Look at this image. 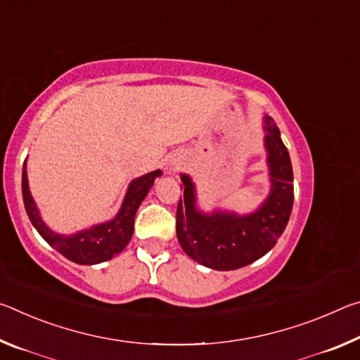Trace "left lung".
<instances>
[{
	"label": "left lung",
	"mask_w": 360,
	"mask_h": 360,
	"mask_svg": "<svg viewBox=\"0 0 360 360\" xmlns=\"http://www.w3.org/2000/svg\"><path fill=\"white\" fill-rule=\"evenodd\" d=\"M265 148L271 176V192L249 216L230 212L203 214L195 208L193 184L181 176L184 197L176 211V235L184 252L212 270H236L252 264L276 245L289 222L294 205V173L288 148L271 117H265Z\"/></svg>",
	"instance_id": "8db88e82"
}]
</instances>
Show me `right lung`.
<instances>
[{
  "mask_svg": "<svg viewBox=\"0 0 360 360\" xmlns=\"http://www.w3.org/2000/svg\"><path fill=\"white\" fill-rule=\"evenodd\" d=\"M162 173L152 172L141 176L135 181H131L127 192L124 203L119 214L112 221L95 225L89 230H82L76 235H57L42 222V219L38 212V208L32 198V193L28 191V179L27 169L23 165L22 172V195L23 203H25L27 214L30 221L34 225V229L39 231V235L51 245L56 251H58L66 259L75 262L79 265H94L112 259L114 255L124 251L125 246L133 235V225H135V214L139 208V205L148 195L149 188L154 186L157 176Z\"/></svg>",
  "mask_w": 360,
  "mask_h": 360,
  "instance_id": "add662e5",
  "label": "right lung"
}]
</instances>
